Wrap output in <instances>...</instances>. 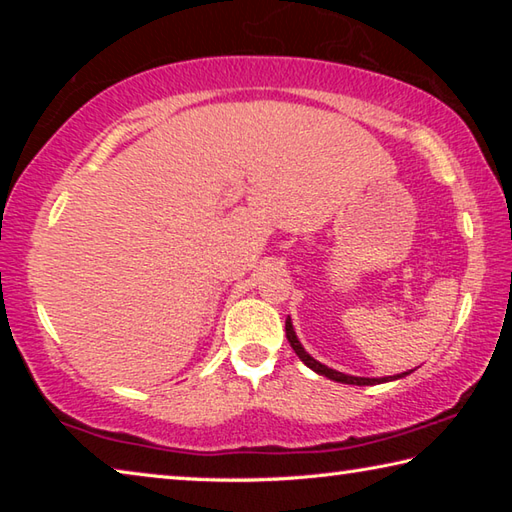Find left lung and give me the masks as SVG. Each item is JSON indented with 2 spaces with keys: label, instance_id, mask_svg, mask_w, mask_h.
I'll return each instance as SVG.
<instances>
[{
  "label": "left lung",
  "instance_id": "obj_1",
  "mask_svg": "<svg viewBox=\"0 0 512 512\" xmlns=\"http://www.w3.org/2000/svg\"><path fill=\"white\" fill-rule=\"evenodd\" d=\"M284 329H287V339H289V343H291V348H293V352L298 354V359L305 363L307 368H311L314 372H318V375H323V377H327V379H332V381H339V384H352V386H372V384H386V381H395V379H402V377H406V375H411V370L409 372H402V375H393V377H354V375H345V372H339V370H334V368H327L325 363H320V361H316L314 357H311V354L302 348V343L298 341V336H296V329H293V323H291V318L287 316V323H284Z\"/></svg>",
  "mask_w": 512,
  "mask_h": 512
}]
</instances>
